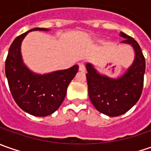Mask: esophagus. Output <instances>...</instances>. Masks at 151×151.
<instances>
[{
  "label": "esophagus",
  "instance_id": "obj_1",
  "mask_svg": "<svg viewBox=\"0 0 151 151\" xmlns=\"http://www.w3.org/2000/svg\"><path fill=\"white\" fill-rule=\"evenodd\" d=\"M79 70L81 71H85L86 70V66H85V65L83 63H80L79 64Z\"/></svg>",
  "mask_w": 151,
  "mask_h": 151
}]
</instances>
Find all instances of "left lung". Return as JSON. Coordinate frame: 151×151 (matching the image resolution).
I'll return each mask as SVG.
<instances>
[{"label":"left lung","mask_w":151,"mask_h":151,"mask_svg":"<svg viewBox=\"0 0 151 151\" xmlns=\"http://www.w3.org/2000/svg\"><path fill=\"white\" fill-rule=\"evenodd\" d=\"M123 44L131 45L134 50V60L124 75L111 78L101 75L87 63L86 81L89 97L97 111L109 117H117L128 112L141 96L145 71V60L139 44L130 36L121 32Z\"/></svg>","instance_id":"1"}]
</instances>
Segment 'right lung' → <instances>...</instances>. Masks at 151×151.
<instances>
[{"mask_svg": "<svg viewBox=\"0 0 151 151\" xmlns=\"http://www.w3.org/2000/svg\"><path fill=\"white\" fill-rule=\"evenodd\" d=\"M32 31L49 29L35 27L15 38L9 49L5 71L11 93L19 107L33 116L46 117L60 107L67 87L76 75L79 66L75 65L66 70L44 75L30 70L22 60L21 44Z\"/></svg>", "mask_w": 151, "mask_h": 151, "instance_id": "add662e5", "label": "right lung"}]
</instances>
